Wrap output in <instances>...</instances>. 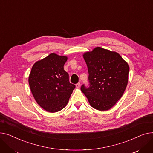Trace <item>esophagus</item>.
<instances>
[{"instance_id":"1","label":"esophagus","mask_w":153,"mask_h":153,"mask_svg":"<svg viewBox=\"0 0 153 153\" xmlns=\"http://www.w3.org/2000/svg\"><path fill=\"white\" fill-rule=\"evenodd\" d=\"M76 86L77 88H80V87H81V84H80V83H77V84L76 85Z\"/></svg>"}]
</instances>
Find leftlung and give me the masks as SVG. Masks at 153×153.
Listing matches in <instances>:
<instances>
[{"mask_svg": "<svg viewBox=\"0 0 153 153\" xmlns=\"http://www.w3.org/2000/svg\"><path fill=\"white\" fill-rule=\"evenodd\" d=\"M83 58L87 66L90 83L82 85L91 107L100 111L113 107L123 95L128 82L130 67L118 53L101 47L85 52Z\"/></svg>", "mask_w": 153, "mask_h": 153, "instance_id": "8db88e82", "label": "left lung"}]
</instances>
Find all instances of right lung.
Masks as SVG:
<instances>
[{
  "instance_id": "add662e5",
  "label": "right lung",
  "mask_w": 153,
  "mask_h": 153,
  "mask_svg": "<svg viewBox=\"0 0 153 153\" xmlns=\"http://www.w3.org/2000/svg\"><path fill=\"white\" fill-rule=\"evenodd\" d=\"M68 60L65 56L51 53L36 61L31 68L28 83L38 105L51 113L66 106L75 85L69 81V74L64 69Z\"/></svg>"
}]
</instances>
